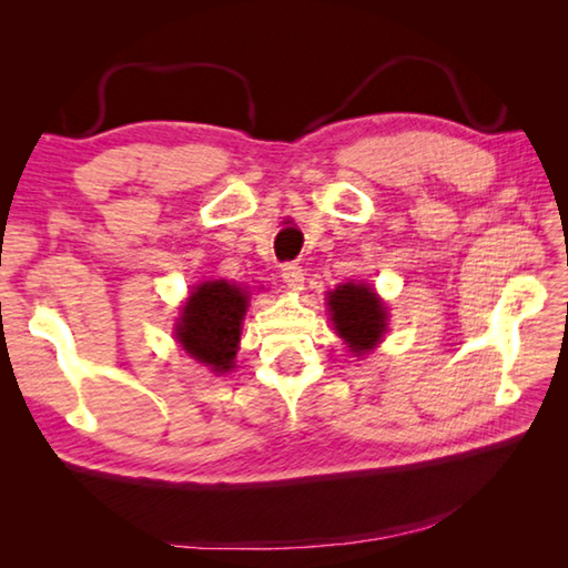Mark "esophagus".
Returning <instances> with one entry per match:
<instances>
[{"instance_id": "obj_1", "label": "esophagus", "mask_w": 568, "mask_h": 568, "mask_svg": "<svg viewBox=\"0 0 568 568\" xmlns=\"http://www.w3.org/2000/svg\"><path fill=\"white\" fill-rule=\"evenodd\" d=\"M283 283L291 287V291H303V283H305L303 267L295 265V263L283 265Z\"/></svg>"}]
</instances>
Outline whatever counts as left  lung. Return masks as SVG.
<instances>
[{"label": "left lung", "instance_id": "8db88e82", "mask_svg": "<svg viewBox=\"0 0 568 568\" xmlns=\"http://www.w3.org/2000/svg\"><path fill=\"white\" fill-rule=\"evenodd\" d=\"M328 313L351 353L365 355L388 331V311L368 283H345L328 293Z\"/></svg>", "mask_w": 568, "mask_h": 568}]
</instances>
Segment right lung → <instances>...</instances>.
<instances>
[{
	"label": "right lung",
	"instance_id": "1",
	"mask_svg": "<svg viewBox=\"0 0 568 568\" xmlns=\"http://www.w3.org/2000/svg\"><path fill=\"white\" fill-rule=\"evenodd\" d=\"M247 301L250 291L235 283L205 281L195 285L187 303L180 307L175 325L182 351L213 373L233 371Z\"/></svg>",
	"mask_w": 568,
	"mask_h": 568
}]
</instances>
